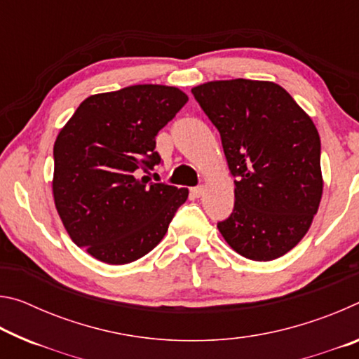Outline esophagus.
<instances>
[{
    "instance_id": "esophagus-1",
    "label": "esophagus",
    "mask_w": 359,
    "mask_h": 359,
    "mask_svg": "<svg viewBox=\"0 0 359 359\" xmlns=\"http://www.w3.org/2000/svg\"><path fill=\"white\" fill-rule=\"evenodd\" d=\"M191 194H193V196H196V198H199V196H201V194L204 193V187L203 185H198V187H193L191 188Z\"/></svg>"
}]
</instances>
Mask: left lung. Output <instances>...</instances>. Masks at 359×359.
<instances>
[{
    "label": "left lung",
    "instance_id": "8db88e82",
    "mask_svg": "<svg viewBox=\"0 0 359 359\" xmlns=\"http://www.w3.org/2000/svg\"><path fill=\"white\" fill-rule=\"evenodd\" d=\"M191 93L220 133L236 179L234 209L218 229L248 259L282 257L306 236L323 193L312 118L274 82L217 81Z\"/></svg>",
    "mask_w": 359,
    "mask_h": 359
}]
</instances>
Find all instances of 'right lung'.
Returning <instances> with one entry per match:
<instances>
[{
    "mask_svg": "<svg viewBox=\"0 0 359 359\" xmlns=\"http://www.w3.org/2000/svg\"><path fill=\"white\" fill-rule=\"evenodd\" d=\"M188 96L166 85L93 95L53 145V199L74 244L107 264H126L165 238L187 188L139 175L160 165L155 137Z\"/></svg>",
    "mask_w": 359,
    "mask_h": 359,
    "instance_id": "add662e5",
    "label": "right lung"
}]
</instances>
